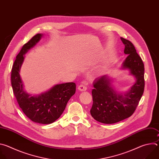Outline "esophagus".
Masks as SVG:
<instances>
[{"mask_svg": "<svg viewBox=\"0 0 159 159\" xmlns=\"http://www.w3.org/2000/svg\"><path fill=\"white\" fill-rule=\"evenodd\" d=\"M78 89L79 90H80V91H85V90H87V87L84 84H80L78 87Z\"/></svg>", "mask_w": 159, "mask_h": 159, "instance_id": "34e87169", "label": "esophagus"}]
</instances>
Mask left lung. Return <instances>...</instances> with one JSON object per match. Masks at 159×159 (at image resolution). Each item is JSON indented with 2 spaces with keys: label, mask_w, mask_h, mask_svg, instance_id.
I'll return each instance as SVG.
<instances>
[{
  "label": "left lung",
  "mask_w": 159,
  "mask_h": 159,
  "mask_svg": "<svg viewBox=\"0 0 159 159\" xmlns=\"http://www.w3.org/2000/svg\"><path fill=\"white\" fill-rule=\"evenodd\" d=\"M125 44L124 53L127 57L123 63V69L129 70L137 79L128 91L121 94L112 89L107 75L96 79L92 90L93 104L90 114L96 121L112 124L131 116L137 108L143 94L145 87L144 64L133 43L121 38Z\"/></svg>",
  "instance_id": "obj_1"
}]
</instances>
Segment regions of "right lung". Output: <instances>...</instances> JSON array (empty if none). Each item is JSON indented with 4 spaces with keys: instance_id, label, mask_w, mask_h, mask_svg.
I'll list each match as a JSON object with an SVG mask.
<instances>
[{
    "instance_id": "1",
    "label": "right lung",
    "mask_w": 159,
    "mask_h": 159,
    "mask_svg": "<svg viewBox=\"0 0 159 159\" xmlns=\"http://www.w3.org/2000/svg\"><path fill=\"white\" fill-rule=\"evenodd\" d=\"M41 34L34 35L22 47L16 56L11 70V85L20 108L32 121L50 124L61 115L66 104L75 93L76 85L68 82L55 85L48 92L38 96H31L25 91L19 72L24 55L39 41Z\"/></svg>"
}]
</instances>
